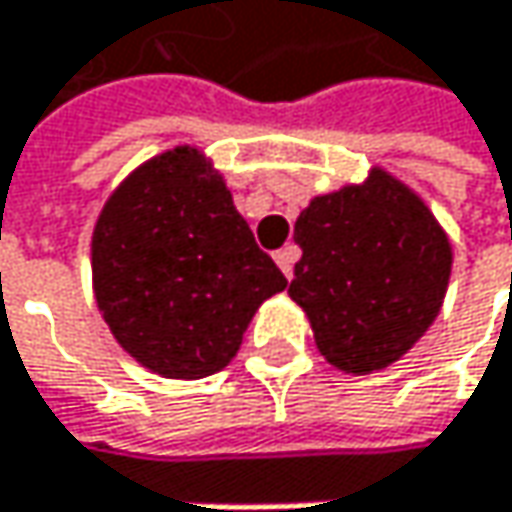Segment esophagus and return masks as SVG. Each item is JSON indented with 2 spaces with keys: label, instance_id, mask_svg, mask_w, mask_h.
I'll use <instances>...</instances> for the list:
<instances>
[{
  "label": "esophagus",
  "instance_id": "obj_1",
  "mask_svg": "<svg viewBox=\"0 0 512 512\" xmlns=\"http://www.w3.org/2000/svg\"><path fill=\"white\" fill-rule=\"evenodd\" d=\"M296 260H299V249H296V246H284V249L275 252V263L281 266V272H284L287 281L293 278V263H296Z\"/></svg>",
  "mask_w": 512,
  "mask_h": 512
}]
</instances>
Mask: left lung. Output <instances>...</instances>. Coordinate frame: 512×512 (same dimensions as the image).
<instances>
[{"label":"left lung","mask_w":512,"mask_h":512,"mask_svg":"<svg viewBox=\"0 0 512 512\" xmlns=\"http://www.w3.org/2000/svg\"><path fill=\"white\" fill-rule=\"evenodd\" d=\"M302 249L290 299L311 320L329 364L370 373L412 350L436 320L451 243L427 204L391 174L314 198L296 219Z\"/></svg>","instance_id":"1"}]
</instances>
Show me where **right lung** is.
Instances as JSON below:
<instances>
[{"label":"right lung","instance_id":"add662e5","mask_svg":"<svg viewBox=\"0 0 512 512\" xmlns=\"http://www.w3.org/2000/svg\"><path fill=\"white\" fill-rule=\"evenodd\" d=\"M91 269L115 341L168 379L222 370L257 305L287 287L195 148L154 156L112 192Z\"/></svg>","mask_w":512,"mask_h":512}]
</instances>
